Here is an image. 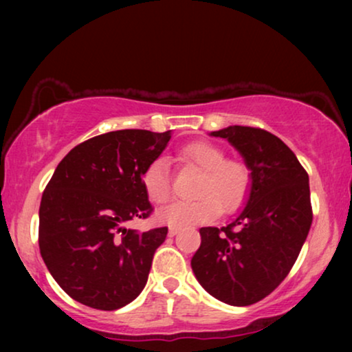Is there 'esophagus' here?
Instances as JSON below:
<instances>
[{
  "mask_svg": "<svg viewBox=\"0 0 352 352\" xmlns=\"http://www.w3.org/2000/svg\"><path fill=\"white\" fill-rule=\"evenodd\" d=\"M177 232H179V228H175V226H171L170 230H168V235H170V237H175Z\"/></svg>",
  "mask_w": 352,
  "mask_h": 352,
  "instance_id": "esophagus-1",
  "label": "esophagus"
}]
</instances>
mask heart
Returning a JSON list of instances; mask_svg holds the SVG:
<instances>
[{
	"label": "heart",
	"mask_w": 352,
	"mask_h": 352,
	"mask_svg": "<svg viewBox=\"0 0 352 352\" xmlns=\"http://www.w3.org/2000/svg\"><path fill=\"white\" fill-rule=\"evenodd\" d=\"M186 165L201 171L195 184V200L175 201L158 211L160 223L190 226L208 223L221 210L232 213L248 200L253 187V173L243 160L228 158L218 144L195 141L179 148ZM142 187L152 204L162 205L171 197V176L165 158H153L142 171Z\"/></svg>",
	"instance_id": "obj_1"
}]
</instances>
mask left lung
<instances>
[{"instance_id":"obj_1","label":"left lung","mask_w":352,"mask_h":352,"mask_svg":"<svg viewBox=\"0 0 352 352\" xmlns=\"http://www.w3.org/2000/svg\"><path fill=\"white\" fill-rule=\"evenodd\" d=\"M242 153L253 173L248 204L224 228H201L192 271L216 300L250 306L292 271L312 223L309 176L290 148L266 129L229 126L211 133Z\"/></svg>"}]
</instances>
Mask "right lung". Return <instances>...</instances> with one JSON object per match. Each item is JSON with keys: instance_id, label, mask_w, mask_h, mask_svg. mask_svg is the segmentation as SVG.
Masks as SVG:
<instances>
[{"instance_id": "right-lung-1", "label": "right lung", "mask_w": 352, "mask_h": 352, "mask_svg": "<svg viewBox=\"0 0 352 352\" xmlns=\"http://www.w3.org/2000/svg\"><path fill=\"white\" fill-rule=\"evenodd\" d=\"M170 131L120 129L72 148L57 165L40 205L38 243L46 267L81 305L115 311L146 287L168 228H123L152 214L142 171L166 147Z\"/></svg>"}]
</instances>
